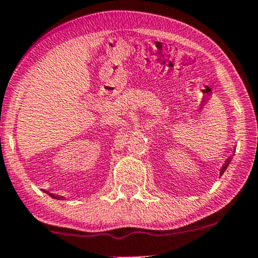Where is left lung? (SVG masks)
Here are the masks:
<instances>
[{
	"label": "left lung",
	"instance_id": "1",
	"mask_svg": "<svg viewBox=\"0 0 258 258\" xmlns=\"http://www.w3.org/2000/svg\"><path fill=\"white\" fill-rule=\"evenodd\" d=\"M232 158H233V156H229V158H228V159L226 160V162H224V165H223V166H222L221 171H220V176H222V174L224 173V171L227 170L228 165H229V164H230V161H232Z\"/></svg>",
	"mask_w": 258,
	"mask_h": 258
}]
</instances>
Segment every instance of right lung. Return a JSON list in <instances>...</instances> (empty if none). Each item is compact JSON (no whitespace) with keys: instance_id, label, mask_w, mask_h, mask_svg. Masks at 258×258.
<instances>
[{"instance_id":"obj_1","label":"right lung","mask_w":258,"mask_h":258,"mask_svg":"<svg viewBox=\"0 0 258 258\" xmlns=\"http://www.w3.org/2000/svg\"><path fill=\"white\" fill-rule=\"evenodd\" d=\"M46 193L48 194L51 198H53V199H57V200H61V199H63V198H61V197H58V195H57V197H55V195H53L52 193H48V191H46Z\"/></svg>"}]
</instances>
